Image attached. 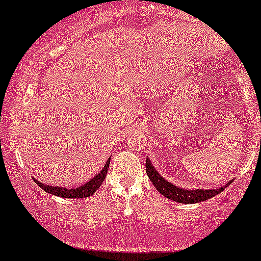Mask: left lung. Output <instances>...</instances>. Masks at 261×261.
I'll return each instance as SVG.
<instances>
[{
    "instance_id": "obj_1",
    "label": "left lung",
    "mask_w": 261,
    "mask_h": 261,
    "mask_svg": "<svg viewBox=\"0 0 261 261\" xmlns=\"http://www.w3.org/2000/svg\"><path fill=\"white\" fill-rule=\"evenodd\" d=\"M145 170L146 174H148V177L150 178V181L153 182L155 189L160 192L163 196H165L169 200L178 202V203H198V202L210 200V198L215 197L216 195L221 194L222 191H224L230 184L233 182V180H229L227 184L223 186L218 187V189H195V190H186L182 189V187H178L174 185L172 182L164 178L160 172H158V170L154 168L153 164L150 163V159L146 158L145 163Z\"/></svg>"
}]
</instances>
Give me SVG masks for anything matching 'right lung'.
Masks as SVG:
<instances>
[{"instance_id":"obj_1","label":"right lung","mask_w":261,"mask_h":261,"mask_svg":"<svg viewBox=\"0 0 261 261\" xmlns=\"http://www.w3.org/2000/svg\"><path fill=\"white\" fill-rule=\"evenodd\" d=\"M110 162H111V156L108 158V160L105 164L103 168L101 169V171L97 172L92 178H90L87 182H85L84 185L76 187V189H69V187H61V186H51V185H46V184L40 182L34 178V181L37 182V185L43 189L44 191L48 192V194L58 196V197H63V198H85L89 197V196L93 195L96 192V190L98 189L99 186L102 185L103 182L105 177H106L107 171H108V166H110Z\"/></svg>"}]
</instances>
